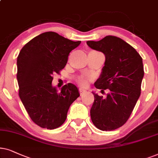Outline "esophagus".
<instances>
[{
	"mask_svg": "<svg viewBox=\"0 0 158 158\" xmlns=\"http://www.w3.org/2000/svg\"><path fill=\"white\" fill-rule=\"evenodd\" d=\"M85 92H86V90H85V89H82V88H80V89H79V93H80L81 95V94H82L83 93H85Z\"/></svg>",
	"mask_w": 158,
	"mask_h": 158,
	"instance_id": "34e87169",
	"label": "esophagus"
}]
</instances>
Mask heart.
Listing matches in <instances>:
<instances>
[{
    "label": "heart",
    "instance_id": "b5f03b06",
    "mask_svg": "<svg viewBox=\"0 0 158 158\" xmlns=\"http://www.w3.org/2000/svg\"><path fill=\"white\" fill-rule=\"evenodd\" d=\"M78 81H79V83L80 84L81 86H84V87H85V86H87V85L88 80H87V79H86V78L81 77Z\"/></svg>",
    "mask_w": 158,
    "mask_h": 158
}]
</instances>
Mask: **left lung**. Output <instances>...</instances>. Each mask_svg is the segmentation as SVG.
Instances as JSON below:
<instances>
[{
	"mask_svg": "<svg viewBox=\"0 0 158 158\" xmlns=\"http://www.w3.org/2000/svg\"><path fill=\"white\" fill-rule=\"evenodd\" d=\"M87 44L106 56L105 66L94 86L102 92L108 91L105 98L93 92L92 121L102 131H112L127 121L139 98L144 77L142 58L132 46L115 36L108 35Z\"/></svg>",
	"mask_w": 158,
	"mask_h": 158,
	"instance_id": "1",
	"label": "left lung"
}]
</instances>
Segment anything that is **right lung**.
<instances>
[{"mask_svg":"<svg viewBox=\"0 0 158 158\" xmlns=\"http://www.w3.org/2000/svg\"><path fill=\"white\" fill-rule=\"evenodd\" d=\"M47 31L34 37L17 57L19 95L34 123L48 129L59 127L66 121L69 107L79 97L74 85L69 83L58 92L52 87V74L59 73L71 50L80 45Z\"/></svg>","mask_w":158,"mask_h":158,"instance_id":"1","label":"right lung"}]
</instances>
